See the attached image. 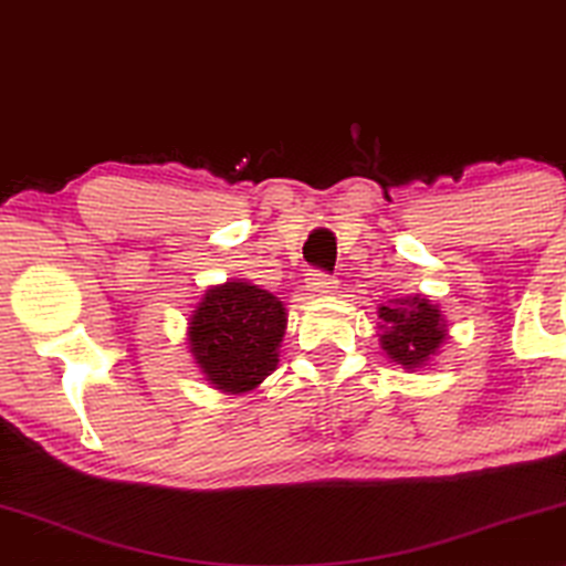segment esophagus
Returning a JSON list of instances; mask_svg holds the SVG:
<instances>
[{"mask_svg": "<svg viewBox=\"0 0 566 566\" xmlns=\"http://www.w3.org/2000/svg\"><path fill=\"white\" fill-rule=\"evenodd\" d=\"M307 290L313 292V295H334L338 290L336 279L328 276V274H318V271H313L311 279H307Z\"/></svg>", "mask_w": 566, "mask_h": 566, "instance_id": "1", "label": "esophagus"}]
</instances>
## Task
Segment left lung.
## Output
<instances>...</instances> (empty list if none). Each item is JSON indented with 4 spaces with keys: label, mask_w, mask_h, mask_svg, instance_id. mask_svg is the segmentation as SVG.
<instances>
[{
    "label": "left lung",
    "mask_w": 566,
    "mask_h": 566,
    "mask_svg": "<svg viewBox=\"0 0 566 566\" xmlns=\"http://www.w3.org/2000/svg\"><path fill=\"white\" fill-rule=\"evenodd\" d=\"M380 346L403 370H419L448 338V321L427 297H396L378 307Z\"/></svg>",
    "instance_id": "1"
}]
</instances>
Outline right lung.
I'll return each instance as SVG.
<instances>
[{"instance_id":"obj_1","label":"right lung","mask_w":566,"mask_h":566,"mask_svg":"<svg viewBox=\"0 0 566 566\" xmlns=\"http://www.w3.org/2000/svg\"><path fill=\"white\" fill-rule=\"evenodd\" d=\"M284 331L282 300L259 284L232 279L209 287L196 305L188 318V346L212 388L240 396L276 370Z\"/></svg>"}]
</instances>
